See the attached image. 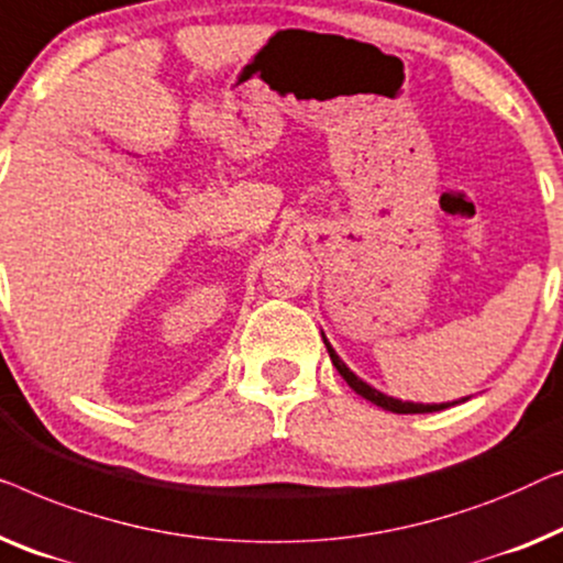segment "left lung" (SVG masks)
<instances>
[{
    "label": "left lung",
    "instance_id": "1",
    "mask_svg": "<svg viewBox=\"0 0 563 563\" xmlns=\"http://www.w3.org/2000/svg\"><path fill=\"white\" fill-rule=\"evenodd\" d=\"M323 344H327V350H329V357H331V362H334V367L339 369V375H342L344 379H346V385L352 387L354 393L357 395H362V398H367L369 402H375V406H379V408H385V410H390V413H437V410H443V408H449V406H454V402H433V406H423V402H402V400H395V398H387L385 393H379V390H375V387L372 385H367V383H362V379L354 375V372L346 367V364L339 360V354L331 350V344L327 342V336H323Z\"/></svg>",
    "mask_w": 563,
    "mask_h": 563
}]
</instances>
